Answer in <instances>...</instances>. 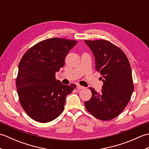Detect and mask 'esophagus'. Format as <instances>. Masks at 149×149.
Wrapping results in <instances>:
<instances>
[{"instance_id": "1", "label": "esophagus", "mask_w": 149, "mask_h": 149, "mask_svg": "<svg viewBox=\"0 0 149 149\" xmlns=\"http://www.w3.org/2000/svg\"><path fill=\"white\" fill-rule=\"evenodd\" d=\"M77 88L79 90H82V89H84L85 87H84L83 86H81L80 84H77Z\"/></svg>"}]
</instances>
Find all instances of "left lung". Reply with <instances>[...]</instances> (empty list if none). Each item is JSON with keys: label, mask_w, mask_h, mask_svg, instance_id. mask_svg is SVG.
Wrapping results in <instances>:
<instances>
[{"label": "left lung", "mask_w": 149, "mask_h": 149, "mask_svg": "<svg viewBox=\"0 0 149 149\" xmlns=\"http://www.w3.org/2000/svg\"><path fill=\"white\" fill-rule=\"evenodd\" d=\"M93 52L95 69L102 75V90L98 93L89 88L92 95L84 102L91 115L101 120L118 116L127 106L134 90L132 72L127 56L118 47L104 40H84Z\"/></svg>", "instance_id": "8db88e82"}]
</instances>
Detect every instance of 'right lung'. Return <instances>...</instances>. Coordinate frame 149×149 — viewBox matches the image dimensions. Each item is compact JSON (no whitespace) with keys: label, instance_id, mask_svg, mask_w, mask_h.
<instances>
[{"label":"right lung","instance_id":"right-lung-1","mask_svg":"<svg viewBox=\"0 0 149 149\" xmlns=\"http://www.w3.org/2000/svg\"><path fill=\"white\" fill-rule=\"evenodd\" d=\"M77 43L60 38L47 39L31 47L22 56L16 86L22 107L35 121L50 122L64 110L66 97L75 84H63L56 79V72L63 67L66 55Z\"/></svg>","mask_w":149,"mask_h":149}]
</instances>
